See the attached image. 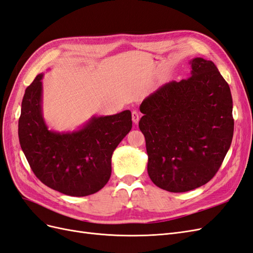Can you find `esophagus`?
Instances as JSON below:
<instances>
[{
	"label": "esophagus",
	"instance_id": "1",
	"mask_svg": "<svg viewBox=\"0 0 253 253\" xmlns=\"http://www.w3.org/2000/svg\"><path fill=\"white\" fill-rule=\"evenodd\" d=\"M139 118H140L139 113L136 112V111H133V112H132V120H133L134 124H138Z\"/></svg>",
	"mask_w": 253,
	"mask_h": 253
}]
</instances>
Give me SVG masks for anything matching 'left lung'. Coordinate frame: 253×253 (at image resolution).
Returning <instances> with one entry per match:
<instances>
[{
  "label": "left lung",
  "instance_id": "left-lung-1",
  "mask_svg": "<svg viewBox=\"0 0 253 253\" xmlns=\"http://www.w3.org/2000/svg\"><path fill=\"white\" fill-rule=\"evenodd\" d=\"M190 64L189 78L166 83L139 108L150 178L160 189L174 193L211 180L233 137L228 83L212 61L194 58Z\"/></svg>",
  "mask_w": 253,
  "mask_h": 253
}]
</instances>
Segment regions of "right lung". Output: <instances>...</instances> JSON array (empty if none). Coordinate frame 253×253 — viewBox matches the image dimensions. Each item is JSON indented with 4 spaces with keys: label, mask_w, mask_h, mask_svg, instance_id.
<instances>
[{
    "label": "right lung",
    "mask_w": 253,
    "mask_h": 253,
    "mask_svg": "<svg viewBox=\"0 0 253 253\" xmlns=\"http://www.w3.org/2000/svg\"><path fill=\"white\" fill-rule=\"evenodd\" d=\"M42 78L25 89L19 119V140L35 175L45 186L70 196L101 190L112 173V155L132 128L128 110L91 117L72 133L49 131L42 116Z\"/></svg>",
    "instance_id": "add662e5"
}]
</instances>
